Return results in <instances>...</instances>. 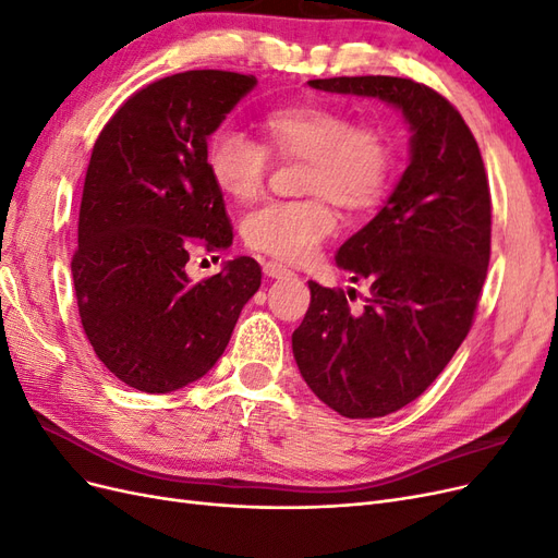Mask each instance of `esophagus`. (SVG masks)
<instances>
[{"label": "esophagus", "instance_id": "34e87169", "mask_svg": "<svg viewBox=\"0 0 558 558\" xmlns=\"http://www.w3.org/2000/svg\"><path fill=\"white\" fill-rule=\"evenodd\" d=\"M263 272L272 279H281V277H289L291 269L277 260H267V263H263Z\"/></svg>", "mask_w": 558, "mask_h": 558}]
</instances>
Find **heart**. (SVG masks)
Masks as SVG:
<instances>
[{
	"label": "heart",
	"mask_w": 558,
	"mask_h": 558,
	"mask_svg": "<svg viewBox=\"0 0 558 558\" xmlns=\"http://www.w3.org/2000/svg\"><path fill=\"white\" fill-rule=\"evenodd\" d=\"M263 144L232 125L211 132L205 162L216 189L234 202L256 199L269 174V156L305 162V202H269L251 211L242 234L253 251L283 263L312 260L337 230L328 199L344 211L373 209L393 179L396 150L379 125H356L344 109L289 105L260 121Z\"/></svg>",
	"instance_id": "heart-1"
}]
</instances>
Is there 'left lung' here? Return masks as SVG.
Here are the masks:
<instances>
[{"label":"left lung","instance_id":"1","mask_svg":"<svg viewBox=\"0 0 558 558\" xmlns=\"http://www.w3.org/2000/svg\"><path fill=\"white\" fill-rule=\"evenodd\" d=\"M310 86L379 97L408 121L410 165L379 214L337 251L356 291L310 281L293 332L302 379L347 418H377L416 400L461 347L492 256V193L480 146L447 99L412 78L335 76Z\"/></svg>","mask_w":558,"mask_h":558}]
</instances>
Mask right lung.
I'll use <instances>...</instances> for the list:
<instances>
[{
	"label": "right lung",
	"mask_w": 558,
	"mask_h": 558,
	"mask_svg": "<svg viewBox=\"0 0 558 558\" xmlns=\"http://www.w3.org/2000/svg\"><path fill=\"white\" fill-rule=\"evenodd\" d=\"M256 83L221 70L165 76L134 93L95 142L72 258L76 305L97 359L137 391L205 377L260 289L248 256L197 283L185 272L197 246L232 244L205 150Z\"/></svg>",
	"instance_id": "add662e5"
}]
</instances>
